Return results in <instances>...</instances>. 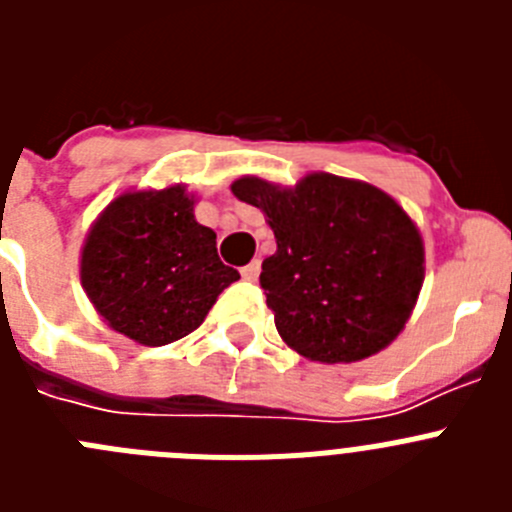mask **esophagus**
<instances>
[{"mask_svg":"<svg viewBox=\"0 0 512 512\" xmlns=\"http://www.w3.org/2000/svg\"><path fill=\"white\" fill-rule=\"evenodd\" d=\"M259 274H261L259 261H251V264L243 266V269H241V277L246 279V282H256V279H259Z\"/></svg>","mask_w":512,"mask_h":512,"instance_id":"1","label":"esophagus"}]
</instances>
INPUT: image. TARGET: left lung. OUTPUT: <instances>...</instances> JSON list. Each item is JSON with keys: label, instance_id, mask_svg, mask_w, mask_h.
I'll use <instances>...</instances> for the list:
<instances>
[{"label": "left lung", "instance_id": "left-lung-1", "mask_svg": "<svg viewBox=\"0 0 512 512\" xmlns=\"http://www.w3.org/2000/svg\"><path fill=\"white\" fill-rule=\"evenodd\" d=\"M230 189L264 212L277 238L259 279L289 348L320 364H351L400 336L423 287L425 248L395 197L325 171L295 187L241 176Z\"/></svg>", "mask_w": 512, "mask_h": 512}]
</instances>
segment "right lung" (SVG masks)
<instances>
[{"mask_svg":"<svg viewBox=\"0 0 512 512\" xmlns=\"http://www.w3.org/2000/svg\"><path fill=\"white\" fill-rule=\"evenodd\" d=\"M187 184L128 189L99 212L79 274L99 318L140 346H166L202 325L241 279L217 256V235L194 217Z\"/></svg>","mask_w":512,"mask_h":512,"instance_id":"obj_1","label":"right lung"}]
</instances>
